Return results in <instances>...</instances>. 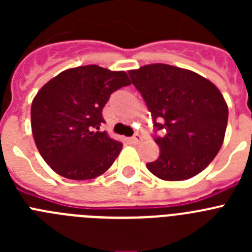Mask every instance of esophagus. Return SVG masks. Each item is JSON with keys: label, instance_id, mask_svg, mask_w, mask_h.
I'll use <instances>...</instances> for the list:
<instances>
[{"label": "esophagus", "instance_id": "1", "mask_svg": "<svg viewBox=\"0 0 252 252\" xmlns=\"http://www.w3.org/2000/svg\"><path fill=\"white\" fill-rule=\"evenodd\" d=\"M141 141H142V137L141 135H139V133H136V135H133V136L131 137V142H132V144H140Z\"/></svg>", "mask_w": 252, "mask_h": 252}]
</instances>
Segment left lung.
I'll use <instances>...</instances> for the list:
<instances>
[{
	"mask_svg": "<svg viewBox=\"0 0 252 252\" xmlns=\"http://www.w3.org/2000/svg\"><path fill=\"white\" fill-rule=\"evenodd\" d=\"M154 121L160 155L148 162L162 180H186L211 164L223 144L228 107L211 81L188 69L150 64L130 70Z\"/></svg>",
	"mask_w": 252,
	"mask_h": 252,
	"instance_id": "8db88e82",
	"label": "left lung"
}]
</instances>
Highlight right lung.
<instances>
[{"mask_svg": "<svg viewBox=\"0 0 252 252\" xmlns=\"http://www.w3.org/2000/svg\"><path fill=\"white\" fill-rule=\"evenodd\" d=\"M130 84L125 72L84 65L59 73L37 92L31 128L40 155L55 173L86 180L110 169L122 144L99 131L102 110L115 91Z\"/></svg>", "mask_w": 252, "mask_h": 252, "instance_id": "1", "label": "right lung"}]
</instances>
